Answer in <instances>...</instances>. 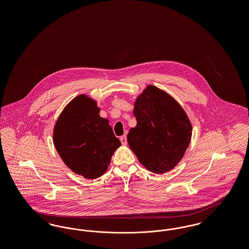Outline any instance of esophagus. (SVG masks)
<instances>
[{
  "label": "esophagus",
  "mask_w": 249,
  "mask_h": 249,
  "mask_svg": "<svg viewBox=\"0 0 249 249\" xmlns=\"http://www.w3.org/2000/svg\"><path fill=\"white\" fill-rule=\"evenodd\" d=\"M120 141L122 142V144L123 145H126L127 144V136L126 135H123V136H121L120 137Z\"/></svg>",
  "instance_id": "esophagus-1"
}]
</instances>
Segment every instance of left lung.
Instances as JSON below:
<instances>
[{"instance_id": "8db88e82", "label": "left lung", "mask_w": 249, "mask_h": 249, "mask_svg": "<svg viewBox=\"0 0 249 249\" xmlns=\"http://www.w3.org/2000/svg\"><path fill=\"white\" fill-rule=\"evenodd\" d=\"M137 124L128 133L130 148L154 174L173 170L190 144L192 126L185 110L164 90L148 85L134 102Z\"/></svg>"}]
</instances>
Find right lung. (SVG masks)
<instances>
[{
  "mask_svg": "<svg viewBox=\"0 0 249 249\" xmlns=\"http://www.w3.org/2000/svg\"><path fill=\"white\" fill-rule=\"evenodd\" d=\"M53 142L66 166L87 179L102 177L121 145L109 120L100 117L97 102L85 94L73 98L60 113Z\"/></svg>",
  "mask_w": 249,
  "mask_h": 249,
  "instance_id": "right-lung-1",
  "label": "right lung"
}]
</instances>
